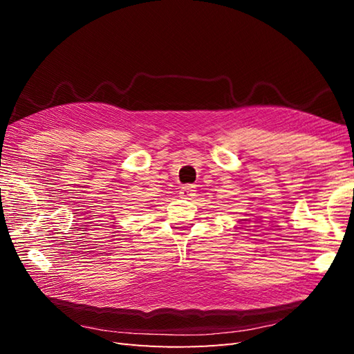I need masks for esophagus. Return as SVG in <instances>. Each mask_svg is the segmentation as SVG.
I'll return each instance as SVG.
<instances>
[{
    "mask_svg": "<svg viewBox=\"0 0 354 354\" xmlns=\"http://www.w3.org/2000/svg\"><path fill=\"white\" fill-rule=\"evenodd\" d=\"M196 194V189H194V185H184L181 189V198L184 199H189L192 196Z\"/></svg>",
    "mask_w": 354,
    "mask_h": 354,
    "instance_id": "1",
    "label": "esophagus"
}]
</instances>
